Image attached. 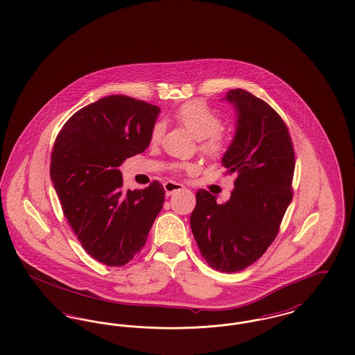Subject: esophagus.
<instances>
[{"label":"esophagus","mask_w":355,"mask_h":355,"mask_svg":"<svg viewBox=\"0 0 355 355\" xmlns=\"http://www.w3.org/2000/svg\"><path fill=\"white\" fill-rule=\"evenodd\" d=\"M164 189H165L166 196H168V197H171V196H173L174 193L184 190V184H177V182H173V181H168V182H165V184H164Z\"/></svg>","instance_id":"1"}]
</instances>
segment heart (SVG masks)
<instances>
[{
    "label": "heart",
    "mask_w": 355,
    "mask_h": 355,
    "mask_svg": "<svg viewBox=\"0 0 355 355\" xmlns=\"http://www.w3.org/2000/svg\"><path fill=\"white\" fill-rule=\"evenodd\" d=\"M173 119L199 140V149L205 155L216 157L226 150L227 136L219 129L222 125V120L207 104L197 100L184 103L174 112ZM162 133V125L156 124L150 133L152 144L159 141ZM184 168L191 169L193 166Z\"/></svg>",
    "instance_id": "b5f03b06"
}]
</instances>
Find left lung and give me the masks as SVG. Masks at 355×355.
I'll list each match as a JSON object with an SVG mask.
<instances>
[{
	"label": "left lung",
	"instance_id": "8db88e82",
	"mask_svg": "<svg viewBox=\"0 0 355 355\" xmlns=\"http://www.w3.org/2000/svg\"><path fill=\"white\" fill-rule=\"evenodd\" d=\"M236 111V130L222 158L235 173L226 203L207 190L197 191L190 226L207 264L220 272H238L254 264L275 241L292 200L295 152L283 119L241 88L226 98Z\"/></svg>",
	"mask_w": 355,
	"mask_h": 355
}]
</instances>
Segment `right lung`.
<instances>
[{
    "mask_svg": "<svg viewBox=\"0 0 355 355\" xmlns=\"http://www.w3.org/2000/svg\"><path fill=\"white\" fill-rule=\"evenodd\" d=\"M159 108L111 95L72 114L58 133L50 175L63 214L88 255L121 267L141 251L165 200L153 181L123 190L119 166L150 142Z\"/></svg>",
    "mask_w": 355,
    "mask_h": 355,
    "instance_id": "obj_1",
    "label": "right lung"
}]
</instances>
